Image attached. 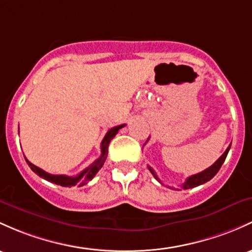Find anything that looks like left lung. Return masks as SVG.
Instances as JSON below:
<instances>
[{
	"instance_id": "left-lung-1",
	"label": "left lung",
	"mask_w": 252,
	"mask_h": 252,
	"mask_svg": "<svg viewBox=\"0 0 252 252\" xmlns=\"http://www.w3.org/2000/svg\"><path fill=\"white\" fill-rule=\"evenodd\" d=\"M229 148H231V145L228 146L227 149H226V151H225V153H223L222 156H221L219 159H218L217 161H215L214 164L212 165V166H209L208 168H206V170L202 171V172L197 173V175H192V176L188 177L187 181H185L184 183L182 184V188H183V189H185V190H187V189H191V188L198 187V185L204 184V183H206V182L211 181L213 177L217 175L218 171L220 170L221 165H222L223 161H225V159H226V157H227V153H228ZM148 170L151 171L152 175L154 176V178H156L157 181H159V178H158L157 173L154 172L153 168H152L151 166H148ZM160 183H161V182H160Z\"/></svg>"
}]
</instances>
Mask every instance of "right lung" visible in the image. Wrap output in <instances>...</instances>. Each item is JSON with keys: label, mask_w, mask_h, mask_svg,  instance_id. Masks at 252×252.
Returning a JSON list of instances; mask_svg holds the SVG:
<instances>
[{"label": "right lung", "mask_w": 252, "mask_h": 252, "mask_svg": "<svg viewBox=\"0 0 252 252\" xmlns=\"http://www.w3.org/2000/svg\"><path fill=\"white\" fill-rule=\"evenodd\" d=\"M124 126H126V124L113 126V128H111L109 131L106 132V135H105L103 141H101V146H100L101 156L99 157L98 159L93 162V164H91L90 166H88L87 168H85L82 172H80L79 175L75 177H69L65 175H50V173L45 172V171L41 170V168H39V167H37L35 165L31 164V162H30L26 158H25V159H26V162L29 164V166L31 167V170L33 171V172L37 173V175L41 177V178L51 182V183L61 185V187H68V188L74 187V185H79V187H81V185H85L90 181H92L93 177L98 173V171L100 170L101 167H103L105 160H106V157H107V148H109L110 141H111L113 137L116 136V134H117L118 130H120L121 128H123Z\"/></svg>", "instance_id": "1"}]
</instances>
